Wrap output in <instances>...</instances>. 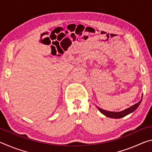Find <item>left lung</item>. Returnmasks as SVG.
<instances>
[{"instance_id": "1", "label": "left lung", "mask_w": 152, "mask_h": 152, "mask_svg": "<svg viewBox=\"0 0 152 152\" xmlns=\"http://www.w3.org/2000/svg\"><path fill=\"white\" fill-rule=\"evenodd\" d=\"M142 97L143 96H141V99L140 100V102H137V103H136L134 105H133V106L130 107L129 108H127V109H126L123 110H122V111H120V112L107 111V110H105L101 109V108H99V107H97V109L99 110V111L101 112L102 114H103L106 117H110V118H113V119H120V118L124 117L126 116V115H127L129 114H130V113H133L134 110L137 109V108L140 106L141 102V101H142Z\"/></svg>"}]
</instances>
